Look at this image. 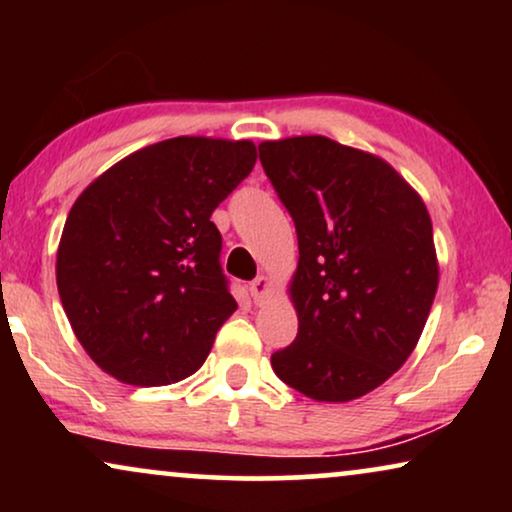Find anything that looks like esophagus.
<instances>
[{
    "mask_svg": "<svg viewBox=\"0 0 512 512\" xmlns=\"http://www.w3.org/2000/svg\"><path fill=\"white\" fill-rule=\"evenodd\" d=\"M249 293H251V298H254V303H263L265 296L270 293V279L263 275L256 277L254 282L249 284Z\"/></svg>",
    "mask_w": 512,
    "mask_h": 512,
    "instance_id": "34e87169",
    "label": "esophagus"
}]
</instances>
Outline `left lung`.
<instances>
[{"label":"left lung","mask_w":512,"mask_h":512,"mask_svg":"<svg viewBox=\"0 0 512 512\" xmlns=\"http://www.w3.org/2000/svg\"><path fill=\"white\" fill-rule=\"evenodd\" d=\"M298 235V335L272 354L279 380L345 403L408 361L438 289L431 216L373 153L310 135L258 144Z\"/></svg>","instance_id":"left-lung-1"}]
</instances>
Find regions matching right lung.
Segmentation results:
<instances>
[{
    "instance_id": "1",
    "label": "right lung",
    "mask_w": 512,
    "mask_h": 512,
    "mask_svg": "<svg viewBox=\"0 0 512 512\" xmlns=\"http://www.w3.org/2000/svg\"><path fill=\"white\" fill-rule=\"evenodd\" d=\"M254 165L247 139L174 137L123 158L79 195L55 275L74 335L104 373L163 387L205 363L237 310L209 216Z\"/></svg>"
}]
</instances>
